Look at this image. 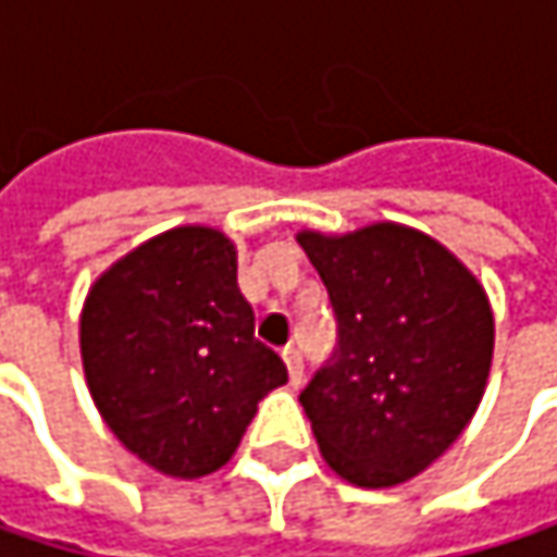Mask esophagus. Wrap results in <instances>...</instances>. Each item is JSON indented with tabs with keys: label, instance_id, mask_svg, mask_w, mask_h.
<instances>
[{
	"label": "esophagus",
	"instance_id": "esophagus-1",
	"mask_svg": "<svg viewBox=\"0 0 557 557\" xmlns=\"http://www.w3.org/2000/svg\"><path fill=\"white\" fill-rule=\"evenodd\" d=\"M283 361H286V371H289V384L299 387L302 384V355H299V348L286 345L283 348Z\"/></svg>",
	"mask_w": 557,
	"mask_h": 557
}]
</instances>
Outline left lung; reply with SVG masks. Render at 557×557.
Segmentation results:
<instances>
[{
  "instance_id": "left-lung-1",
  "label": "left lung",
  "mask_w": 557,
  "mask_h": 557,
  "mask_svg": "<svg viewBox=\"0 0 557 557\" xmlns=\"http://www.w3.org/2000/svg\"><path fill=\"white\" fill-rule=\"evenodd\" d=\"M338 319L335 358L299 403L325 465L381 491L422 474L465 432L494 361V309L442 242L374 222L296 235Z\"/></svg>"
}]
</instances>
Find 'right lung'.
<instances>
[{"mask_svg": "<svg viewBox=\"0 0 557 557\" xmlns=\"http://www.w3.org/2000/svg\"><path fill=\"white\" fill-rule=\"evenodd\" d=\"M89 396L112 435L168 478H206L238 448L258 403L286 384L255 338L238 248L209 225L148 238L89 286L79 312Z\"/></svg>", "mask_w": 557, "mask_h": 557, "instance_id": "right-lung-1", "label": "right lung"}]
</instances>
